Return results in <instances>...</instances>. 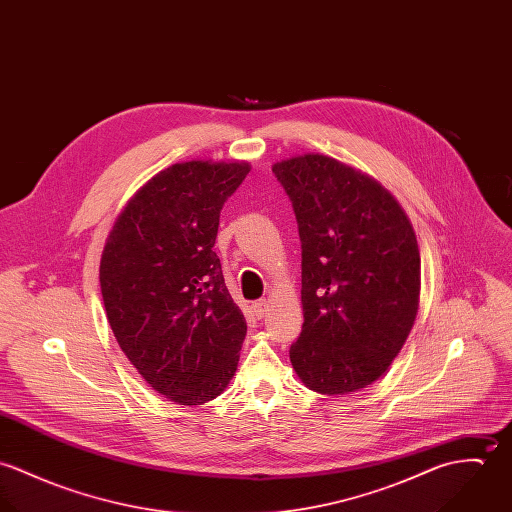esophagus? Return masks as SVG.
<instances>
[{
    "label": "esophagus",
    "instance_id": "34e87169",
    "mask_svg": "<svg viewBox=\"0 0 512 512\" xmlns=\"http://www.w3.org/2000/svg\"><path fill=\"white\" fill-rule=\"evenodd\" d=\"M252 309H254V313H256V317H264L266 315V311H268V301L266 299H258V301H254L252 303Z\"/></svg>",
    "mask_w": 512,
    "mask_h": 512
}]
</instances>
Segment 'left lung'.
<instances>
[{
    "instance_id": "8db88e82",
    "label": "left lung",
    "mask_w": 512,
    "mask_h": 512,
    "mask_svg": "<svg viewBox=\"0 0 512 512\" xmlns=\"http://www.w3.org/2000/svg\"><path fill=\"white\" fill-rule=\"evenodd\" d=\"M301 240L295 374L325 396L363 390L404 347L420 305V250L402 205L374 177L323 153L272 165Z\"/></svg>"
}]
</instances>
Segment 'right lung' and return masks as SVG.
<instances>
[{"mask_svg":"<svg viewBox=\"0 0 512 512\" xmlns=\"http://www.w3.org/2000/svg\"><path fill=\"white\" fill-rule=\"evenodd\" d=\"M248 161L173 163L140 187L100 258L114 337L147 384L183 406L220 396L232 380L246 321L213 250L220 209Z\"/></svg>","mask_w":512,"mask_h":512,"instance_id":"add662e5","label":"right lung"}]
</instances>
